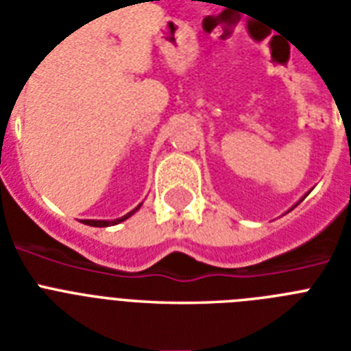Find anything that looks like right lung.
<instances>
[{
    "label": "right lung",
    "instance_id": "add662e5",
    "mask_svg": "<svg viewBox=\"0 0 351 351\" xmlns=\"http://www.w3.org/2000/svg\"><path fill=\"white\" fill-rule=\"evenodd\" d=\"M139 206H141V204H139ZM139 206H137V208H139ZM137 208H136V210H137ZM136 210H132L130 214L123 215L121 219H114V221H88V219H86V221H85V224H88V226H110V224L121 223V221H125V219H127V217H130V215L134 214V212H136Z\"/></svg>",
    "mask_w": 351,
    "mask_h": 351
}]
</instances>
